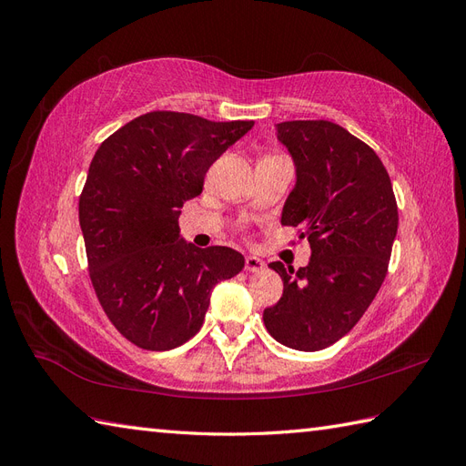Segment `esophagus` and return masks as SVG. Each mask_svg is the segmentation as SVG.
I'll return each instance as SVG.
<instances>
[{
  "label": "esophagus",
  "instance_id": "34e87169",
  "mask_svg": "<svg viewBox=\"0 0 466 466\" xmlns=\"http://www.w3.org/2000/svg\"><path fill=\"white\" fill-rule=\"evenodd\" d=\"M264 266H266V264H264L258 257H247V258H245V270H247V272H252V274H255V272H262Z\"/></svg>",
  "mask_w": 466,
  "mask_h": 466
}]
</instances>
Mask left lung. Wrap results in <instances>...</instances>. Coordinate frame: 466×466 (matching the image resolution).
Wrapping results in <instances>:
<instances>
[{"label": "left lung", "mask_w": 466, "mask_h": 466, "mask_svg": "<svg viewBox=\"0 0 466 466\" xmlns=\"http://www.w3.org/2000/svg\"><path fill=\"white\" fill-rule=\"evenodd\" d=\"M276 134L295 165L281 225L301 228L311 260L299 270L268 264L284 281V295L262 319L279 344L315 351L346 336L375 299L399 209L377 153L342 126L291 120L276 124Z\"/></svg>", "instance_id": "1"}]
</instances>
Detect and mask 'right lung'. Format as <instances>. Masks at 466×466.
<instances>
[{
  "label": "right lung",
  "mask_w": 466,
  "mask_h": 466,
  "mask_svg": "<svg viewBox=\"0 0 466 466\" xmlns=\"http://www.w3.org/2000/svg\"><path fill=\"white\" fill-rule=\"evenodd\" d=\"M252 126L157 110L96 149L79 225L96 298L132 344L165 351L188 342L202 329L211 289L245 268L229 247L187 243L178 216L202 192L211 163Z\"/></svg>",
  "instance_id": "add662e5"
}]
</instances>
